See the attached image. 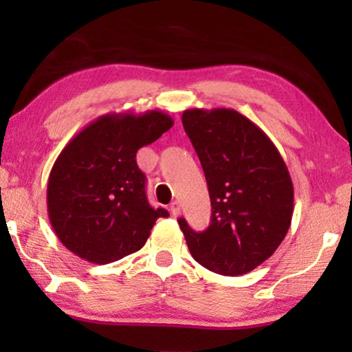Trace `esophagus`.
<instances>
[{
  "label": "esophagus",
  "instance_id": "obj_1",
  "mask_svg": "<svg viewBox=\"0 0 352 352\" xmlns=\"http://www.w3.org/2000/svg\"><path fill=\"white\" fill-rule=\"evenodd\" d=\"M170 211H171V214L173 216H177L181 213V205H179V201H171V205H170Z\"/></svg>",
  "mask_w": 352,
  "mask_h": 352
}]
</instances>
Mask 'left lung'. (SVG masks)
Returning <instances> with one entry per match:
<instances>
[{"mask_svg":"<svg viewBox=\"0 0 352 352\" xmlns=\"http://www.w3.org/2000/svg\"><path fill=\"white\" fill-rule=\"evenodd\" d=\"M182 126L204 168L211 223L179 228L192 258L221 276H242L271 258L290 229L293 182L274 142L232 109H189Z\"/></svg>","mask_w":352,"mask_h":352,"instance_id":"obj_1","label":"left lung"}]
</instances>
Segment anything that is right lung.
<instances>
[{"instance_id": "obj_1", "label": "right lung", "mask_w": 352, "mask_h": 352, "mask_svg": "<svg viewBox=\"0 0 352 352\" xmlns=\"http://www.w3.org/2000/svg\"><path fill=\"white\" fill-rule=\"evenodd\" d=\"M170 115L147 110L107 113L64 147L47 179V214L62 245L94 264L118 261L147 242L165 208L153 210L136 153L173 126Z\"/></svg>"}]
</instances>
